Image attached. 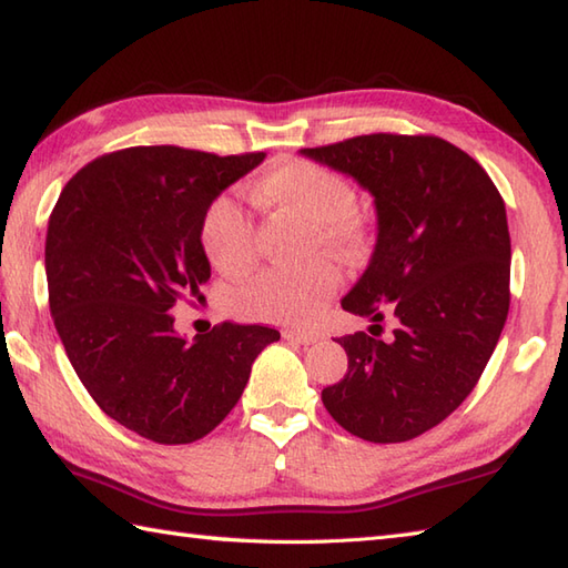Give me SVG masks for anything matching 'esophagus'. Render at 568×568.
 I'll return each mask as SVG.
<instances>
[{
  "label": "esophagus",
  "mask_w": 568,
  "mask_h": 568,
  "mask_svg": "<svg viewBox=\"0 0 568 568\" xmlns=\"http://www.w3.org/2000/svg\"><path fill=\"white\" fill-rule=\"evenodd\" d=\"M283 339L293 342V344H303V346H310V344H317V342H320V334H307V332L285 329V332H283Z\"/></svg>",
  "instance_id": "34e87169"
}]
</instances>
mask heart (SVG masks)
I'll use <instances>...</instances> for the list:
<instances>
[{
    "label": "heart",
    "mask_w": 568,
    "mask_h": 568,
    "mask_svg": "<svg viewBox=\"0 0 568 568\" xmlns=\"http://www.w3.org/2000/svg\"><path fill=\"white\" fill-rule=\"evenodd\" d=\"M251 197L265 210L291 212L315 226L320 244L342 256H361L371 229L356 212V190L339 173L310 161H283L251 185ZM202 246L226 275L248 271L256 261V234L248 214L232 197H220L204 214ZM342 285L332 261L300 268H268L236 293V312L248 320L307 327L317 322Z\"/></svg>",
    "instance_id": "b5f03b06"
}]
</instances>
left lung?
Listing matches in <instances>:
<instances>
[{
	"instance_id": "obj_1",
	"label": "left lung",
	"mask_w": 568,
	"mask_h": 568,
	"mask_svg": "<svg viewBox=\"0 0 568 568\" xmlns=\"http://www.w3.org/2000/svg\"><path fill=\"white\" fill-rule=\"evenodd\" d=\"M300 155L352 178L376 207V246L342 307L371 327L383 312L397 320L390 342L336 339L348 371L322 403L366 442L415 439L466 400L508 320L505 202L484 168L437 136L371 134Z\"/></svg>"
}]
</instances>
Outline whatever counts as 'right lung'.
Masks as SVG:
<instances>
[{
    "label": "right lung",
    "mask_w": 568,
    "mask_h": 568,
    "mask_svg": "<svg viewBox=\"0 0 568 568\" xmlns=\"http://www.w3.org/2000/svg\"><path fill=\"white\" fill-rule=\"evenodd\" d=\"M265 153L124 149L84 165L48 220L45 277L55 332L78 378L119 425L159 444L210 434L281 334L224 322L185 339L171 315L202 297L212 202Z\"/></svg>",
    "instance_id": "obj_1"
}]
</instances>
